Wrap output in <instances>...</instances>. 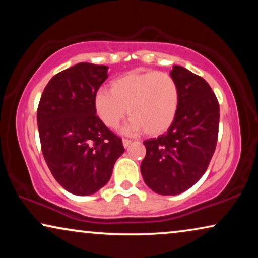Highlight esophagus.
<instances>
[{
  "mask_svg": "<svg viewBox=\"0 0 258 258\" xmlns=\"http://www.w3.org/2000/svg\"><path fill=\"white\" fill-rule=\"evenodd\" d=\"M122 142H123V147H124V148H128L130 144H132V141L126 140V139H123Z\"/></svg>",
  "mask_w": 258,
  "mask_h": 258,
  "instance_id": "esophagus-1",
  "label": "esophagus"
}]
</instances>
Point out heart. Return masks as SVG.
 <instances>
[{
  "label": "heart",
  "mask_w": 258,
  "mask_h": 258,
  "mask_svg": "<svg viewBox=\"0 0 258 258\" xmlns=\"http://www.w3.org/2000/svg\"><path fill=\"white\" fill-rule=\"evenodd\" d=\"M179 107V89L167 73L130 72L110 83L109 91L98 90L94 97L97 117L105 126L115 129L125 117L132 118L125 133L144 130L157 136L170 128Z\"/></svg>",
  "instance_id": "b5f03b06"
}]
</instances>
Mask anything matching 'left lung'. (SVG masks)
Here are the masks:
<instances>
[{
	"label": "left lung",
	"instance_id": "1",
	"mask_svg": "<svg viewBox=\"0 0 258 258\" xmlns=\"http://www.w3.org/2000/svg\"><path fill=\"white\" fill-rule=\"evenodd\" d=\"M170 76L179 89V107L174 123L157 139L144 141L147 153L141 174L160 195H178L206 172L216 149L220 104L208 82L181 66Z\"/></svg>",
	"mask_w": 258,
	"mask_h": 258
}]
</instances>
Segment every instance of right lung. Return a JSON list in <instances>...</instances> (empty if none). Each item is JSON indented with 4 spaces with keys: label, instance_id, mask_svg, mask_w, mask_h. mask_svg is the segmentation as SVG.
Wrapping results in <instances>:
<instances>
[{
    "label": "right lung",
    "instance_id": "obj_1",
    "mask_svg": "<svg viewBox=\"0 0 258 258\" xmlns=\"http://www.w3.org/2000/svg\"><path fill=\"white\" fill-rule=\"evenodd\" d=\"M108 79V67L79 63L56 74L37 109L41 148L56 181L77 196L93 195L107 184L122 140L96 116L94 97Z\"/></svg>",
    "mask_w": 258,
    "mask_h": 258
}]
</instances>
